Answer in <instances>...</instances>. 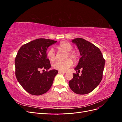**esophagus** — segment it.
I'll return each mask as SVG.
<instances>
[{
  "label": "esophagus",
  "mask_w": 122,
  "mask_h": 122,
  "mask_svg": "<svg viewBox=\"0 0 122 122\" xmlns=\"http://www.w3.org/2000/svg\"><path fill=\"white\" fill-rule=\"evenodd\" d=\"M58 73H61V74H65V73H66V72L59 71H58Z\"/></svg>",
  "instance_id": "obj_1"
}]
</instances>
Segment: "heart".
Listing matches in <instances>:
<instances>
[{"instance_id": "heart-1", "label": "heart", "mask_w": 122, "mask_h": 122, "mask_svg": "<svg viewBox=\"0 0 122 122\" xmlns=\"http://www.w3.org/2000/svg\"><path fill=\"white\" fill-rule=\"evenodd\" d=\"M57 48L60 51L66 52L65 58L66 60L64 61H56L53 64L52 67L54 69L61 71H65L67 70L73 64V61L70 57L74 61H77L78 60V54L75 51H71L72 46L69 43L67 42H62L57 46ZM47 58L50 61H53L56 60V54L54 50L50 48L47 53ZM68 58V59L66 58Z\"/></svg>"}]
</instances>
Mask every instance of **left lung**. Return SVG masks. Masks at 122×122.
Here are the masks:
<instances>
[{
    "label": "left lung",
    "mask_w": 122,
    "mask_h": 122,
    "mask_svg": "<svg viewBox=\"0 0 122 122\" xmlns=\"http://www.w3.org/2000/svg\"><path fill=\"white\" fill-rule=\"evenodd\" d=\"M72 42L77 45L81 57L75 71L82 70L80 76L76 71L69 81L71 89L75 93L84 95L90 93L99 84L102 79L105 60L99 48L82 38H76Z\"/></svg>",
    "instance_id": "1"
}]
</instances>
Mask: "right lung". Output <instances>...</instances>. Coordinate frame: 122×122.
I'll use <instances>...</instances> for the list:
<instances>
[{
  "mask_svg": "<svg viewBox=\"0 0 122 122\" xmlns=\"http://www.w3.org/2000/svg\"><path fill=\"white\" fill-rule=\"evenodd\" d=\"M57 41L46 39L35 40L22 45L15 60L18 81L28 93L41 95L49 91L58 73L56 70L48 71L51 65L46 51ZM43 69L41 73L40 70Z\"/></svg>",
  "mask_w": 122,
  "mask_h": 122,
  "instance_id": "1",
  "label": "right lung"
}]
</instances>
